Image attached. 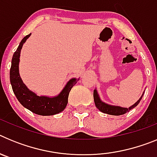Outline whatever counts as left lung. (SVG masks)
Returning <instances> with one entry per match:
<instances>
[{
    "label": "left lung",
    "mask_w": 157,
    "mask_h": 157,
    "mask_svg": "<svg viewBox=\"0 0 157 157\" xmlns=\"http://www.w3.org/2000/svg\"><path fill=\"white\" fill-rule=\"evenodd\" d=\"M142 96H141V98H140L134 105H133L132 106L130 107L129 109H127V108H121V107L118 106H112V105H107V104H105L100 100L99 96H98L97 90H94V99L96 107H97L101 112H104V113H106V114L112 115V116H120V115H123L125 114V113H127V112H129L130 110H131L132 109H134V107H136L138 105V103L140 102L141 99L142 98Z\"/></svg>",
    "instance_id": "left-lung-1"
}]
</instances>
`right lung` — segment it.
I'll use <instances>...</instances> for the list:
<instances>
[{
    "label": "right lung",
    "mask_w": 157,
    "mask_h": 157,
    "mask_svg": "<svg viewBox=\"0 0 157 157\" xmlns=\"http://www.w3.org/2000/svg\"><path fill=\"white\" fill-rule=\"evenodd\" d=\"M30 34L23 38L16 51L14 52L12 59V66L10 68V82L12 90L18 101L23 107L40 116H52L64 110L68 101V95L71 90L78 78H72L67 82L66 86L60 94L53 98L47 97H39L34 93L29 90L22 81L19 74V60L20 50L23 43L30 37Z\"/></svg>",
    "instance_id": "add662e5"
}]
</instances>
